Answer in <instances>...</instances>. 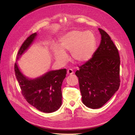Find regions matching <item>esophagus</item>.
Listing matches in <instances>:
<instances>
[{
    "label": "esophagus",
    "mask_w": 135,
    "mask_h": 135,
    "mask_svg": "<svg viewBox=\"0 0 135 135\" xmlns=\"http://www.w3.org/2000/svg\"><path fill=\"white\" fill-rule=\"evenodd\" d=\"M74 74V71L72 69H68L67 71V74L68 75H72Z\"/></svg>",
    "instance_id": "1"
}]
</instances>
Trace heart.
Listing matches in <instances>:
<instances>
[{
    "instance_id": "1",
    "label": "heart",
    "mask_w": 135,
    "mask_h": 135,
    "mask_svg": "<svg viewBox=\"0 0 135 135\" xmlns=\"http://www.w3.org/2000/svg\"><path fill=\"white\" fill-rule=\"evenodd\" d=\"M60 47L54 44L53 56L57 61L64 64L68 56L65 51L71 52L73 59L78 63H84L92 57L96 45L95 36L90 31L73 30L65 33L60 40Z\"/></svg>"
}]
</instances>
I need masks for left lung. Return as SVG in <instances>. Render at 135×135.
<instances>
[{"label": "left lung", "mask_w": 135, "mask_h": 135, "mask_svg": "<svg viewBox=\"0 0 135 135\" xmlns=\"http://www.w3.org/2000/svg\"><path fill=\"white\" fill-rule=\"evenodd\" d=\"M101 41L89 61L79 67L78 76L82 100L86 107L96 109L104 105L120 85V58L110 36L99 28Z\"/></svg>", "instance_id": "8db88e82"}]
</instances>
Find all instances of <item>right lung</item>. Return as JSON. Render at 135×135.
Here are the masks:
<instances>
[{"instance_id":"right-lung-1","label":"right lung","mask_w":135,"mask_h":135,"mask_svg":"<svg viewBox=\"0 0 135 135\" xmlns=\"http://www.w3.org/2000/svg\"><path fill=\"white\" fill-rule=\"evenodd\" d=\"M38 33H34L25 40L20 47L14 65V71L22 95L28 103L37 110L50 113L58 110L62 104L61 85L67 70H51L35 78H29L20 70L17 60L26 51Z\"/></svg>"}]
</instances>
